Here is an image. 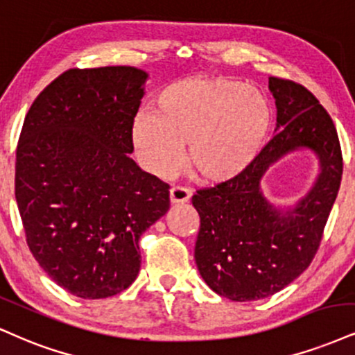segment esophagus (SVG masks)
Masks as SVG:
<instances>
[{"label":"esophagus","instance_id":"34e87169","mask_svg":"<svg viewBox=\"0 0 355 355\" xmlns=\"http://www.w3.org/2000/svg\"><path fill=\"white\" fill-rule=\"evenodd\" d=\"M191 198V191L189 189H185V187H172L170 189V202L173 205H178V203H187L189 200Z\"/></svg>","mask_w":355,"mask_h":355}]
</instances>
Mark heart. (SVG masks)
<instances>
[{
  "mask_svg": "<svg viewBox=\"0 0 355 355\" xmlns=\"http://www.w3.org/2000/svg\"><path fill=\"white\" fill-rule=\"evenodd\" d=\"M272 107L261 91L228 78H187L166 85L155 115H137L132 139L150 172L168 177L182 164L208 185H223L253 165L271 134Z\"/></svg>",
  "mask_w": 355,
  "mask_h": 355,
  "instance_id": "heart-1",
  "label": "heart"
}]
</instances>
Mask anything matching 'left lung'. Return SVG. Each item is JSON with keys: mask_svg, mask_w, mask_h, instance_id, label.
<instances>
[{"mask_svg": "<svg viewBox=\"0 0 355 355\" xmlns=\"http://www.w3.org/2000/svg\"><path fill=\"white\" fill-rule=\"evenodd\" d=\"M276 99V135L236 180L200 189L191 198L200 215L195 261L210 288L232 301L272 296L307 270L343 178V152L334 122L304 85L270 78ZM311 148L322 173L291 211L262 196V175L286 153Z\"/></svg>", "mask_w": 355, "mask_h": 355, "instance_id": "obj_1", "label": "left lung"}]
</instances>
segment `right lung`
<instances>
[{"label":"right lung","mask_w":355,"mask_h":355,"mask_svg":"<svg viewBox=\"0 0 355 355\" xmlns=\"http://www.w3.org/2000/svg\"><path fill=\"white\" fill-rule=\"evenodd\" d=\"M145 79L130 66L62 72L21 129L15 195L28 246L51 279L83 300L134 283L139 238L170 208L168 183L127 155Z\"/></svg>","instance_id":"obj_1"}]
</instances>
